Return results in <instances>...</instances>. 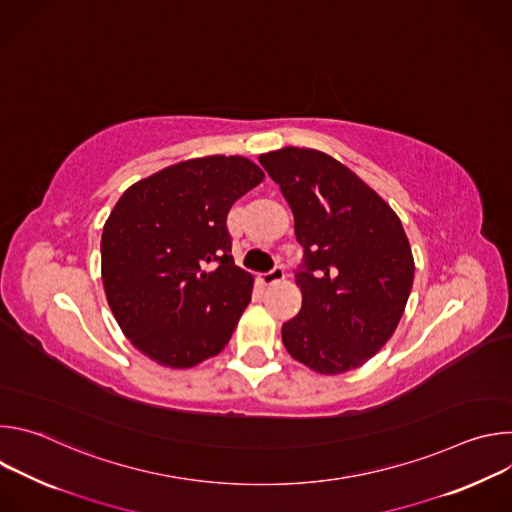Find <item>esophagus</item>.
I'll use <instances>...</instances> for the list:
<instances>
[{"instance_id":"34e87169","label":"esophagus","mask_w":512,"mask_h":512,"mask_svg":"<svg viewBox=\"0 0 512 512\" xmlns=\"http://www.w3.org/2000/svg\"><path fill=\"white\" fill-rule=\"evenodd\" d=\"M283 277H285L283 267H281V265H275L271 271H267V273L259 275V283H261V285H273V283L281 281Z\"/></svg>"}]
</instances>
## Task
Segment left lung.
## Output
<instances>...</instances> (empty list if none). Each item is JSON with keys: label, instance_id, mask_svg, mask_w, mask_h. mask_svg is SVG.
Listing matches in <instances>:
<instances>
[{"label": "left lung", "instance_id": "obj_1", "mask_svg": "<svg viewBox=\"0 0 512 512\" xmlns=\"http://www.w3.org/2000/svg\"><path fill=\"white\" fill-rule=\"evenodd\" d=\"M259 162L294 212L304 249L296 273L302 310L283 324V346L322 375L356 369L393 336L413 285L399 216L324 152L283 148Z\"/></svg>", "mask_w": 512, "mask_h": 512}]
</instances>
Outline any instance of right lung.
<instances>
[{
  "label": "right lung",
  "mask_w": 512,
  "mask_h": 512,
  "mask_svg": "<svg viewBox=\"0 0 512 512\" xmlns=\"http://www.w3.org/2000/svg\"><path fill=\"white\" fill-rule=\"evenodd\" d=\"M265 178L241 156L194 158L129 186L101 237L109 308L131 344L190 369L221 352L251 302L235 265L227 214Z\"/></svg>",
  "instance_id": "1"
}]
</instances>
